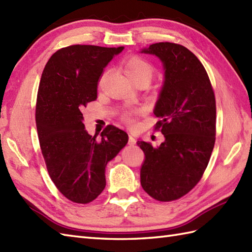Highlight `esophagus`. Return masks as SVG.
<instances>
[{
    "label": "esophagus",
    "mask_w": 252,
    "mask_h": 252,
    "mask_svg": "<svg viewBox=\"0 0 252 252\" xmlns=\"http://www.w3.org/2000/svg\"><path fill=\"white\" fill-rule=\"evenodd\" d=\"M127 144L128 145H135L136 144V139H135V137H134L133 135H128V142H127Z\"/></svg>",
    "instance_id": "esophagus-1"
}]
</instances>
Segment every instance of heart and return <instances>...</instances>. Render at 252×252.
<instances>
[{"label": "heart", "mask_w": 252, "mask_h": 252, "mask_svg": "<svg viewBox=\"0 0 252 252\" xmlns=\"http://www.w3.org/2000/svg\"><path fill=\"white\" fill-rule=\"evenodd\" d=\"M122 68H124L127 77L135 84H138L140 81H146L149 84V81L154 78L156 73L153 64L139 56H131L126 58L122 64ZM142 113V108L126 109L121 114V120L128 126H135L136 118Z\"/></svg>", "instance_id": "b5f03b06"}]
</instances>
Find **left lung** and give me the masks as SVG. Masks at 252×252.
I'll list each match as a JSON object with an SVG mask.
<instances>
[{"instance_id":"8db88e82","label":"left lung","mask_w":252,"mask_h":252,"mask_svg":"<svg viewBox=\"0 0 252 252\" xmlns=\"http://www.w3.org/2000/svg\"><path fill=\"white\" fill-rule=\"evenodd\" d=\"M142 52L164 66V85L155 107L159 147L138 140L145 154L140 185L160 202L186 195L201 180L216 140V98L205 67L194 54L175 43H156Z\"/></svg>"}]
</instances>
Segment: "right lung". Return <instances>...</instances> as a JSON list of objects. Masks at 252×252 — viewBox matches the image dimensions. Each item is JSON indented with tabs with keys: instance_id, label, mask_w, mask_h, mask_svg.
<instances>
[{
	"instance_id": "1",
	"label": "right lung",
	"mask_w": 252,
	"mask_h": 252,
	"mask_svg": "<svg viewBox=\"0 0 252 252\" xmlns=\"http://www.w3.org/2000/svg\"><path fill=\"white\" fill-rule=\"evenodd\" d=\"M124 47H64L50 57L40 77L35 120L47 171L67 200L87 204L106 186L105 167L127 143V134L107 126L101 139L88 134L81 110L97 97V85Z\"/></svg>"
}]
</instances>
